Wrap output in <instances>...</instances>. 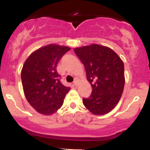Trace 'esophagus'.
I'll use <instances>...</instances> for the list:
<instances>
[{
  "label": "esophagus",
  "instance_id": "1",
  "mask_svg": "<svg viewBox=\"0 0 150 150\" xmlns=\"http://www.w3.org/2000/svg\"><path fill=\"white\" fill-rule=\"evenodd\" d=\"M77 83H78V82H77V80H75L73 82V85H75V86H77Z\"/></svg>",
  "mask_w": 150,
  "mask_h": 150
}]
</instances>
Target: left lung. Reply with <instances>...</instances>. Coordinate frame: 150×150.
I'll return each mask as SVG.
<instances>
[{
    "instance_id": "1",
    "label": "left lung",
    "mask_w": 150,
    "mask_h": 150,
    "mask_svg": "<svg viewBox=\"0 0 150 150\" xmlns=\"http://www.w3.org/2000/svg\"><path fill=\"white\" fill-rule=\"evenodd\" d=\"M75 53L85 68L92 94L83 98L85 106L93 114L111 111L119 101L125 85L124 64L112 49L92 44L75 48Z\"/></svg>"
}]
</instances>
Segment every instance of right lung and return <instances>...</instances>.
Returning a JSON list of instances; mask_svg holds the SVG:
<instances>
[{
    "label": "right lung",
    "instance_id": "1",
    "mask_svg": "<svg viewBox=\"0 0 150 150\" xmlns=\"http://www.w3.org/2000/svg\"><path fill=\"white\" fill-rule=\"evenodd\" d=\"M70 50L67 46L49 44L32 53L22 67L21 79L26 99L42 114L57 111L70 89L61 83L56 70L58 61Z\"/></svg>",
    "mask_w": 150,
    "mask_h": 150
}]
</instances>
